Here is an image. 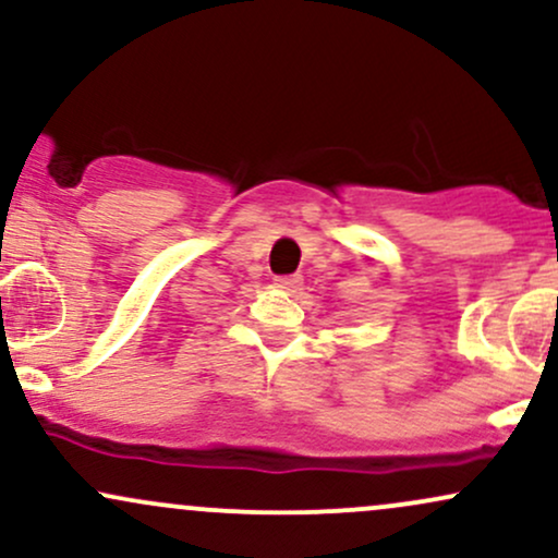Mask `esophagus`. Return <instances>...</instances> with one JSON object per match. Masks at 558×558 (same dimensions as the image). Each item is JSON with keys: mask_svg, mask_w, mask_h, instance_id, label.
Listing matches in <instances>:
<instances>
[{"mask_svg": "<svg viewBox=\"0 0 558 558\" xmlns=\"http://www.w3.org/2000/svg\"><path fill=\"white\" fill-rule=\"evenodd\" d=\"M275 286L283 288V291H296L301 286V275H283V278H275Z\"/></svg>", "mask_w": 558, "mask_h": 558, "instance_id": "1", "label": "esophagus"}]
</instances>
